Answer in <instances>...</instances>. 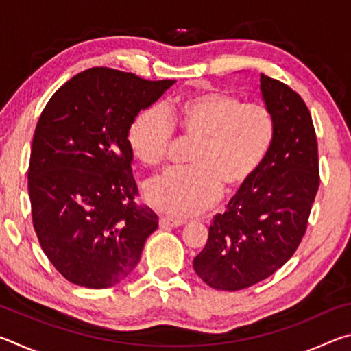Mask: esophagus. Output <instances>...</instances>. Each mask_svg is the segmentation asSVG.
<instances>
[{"mask_svg": "<svg viewBox=\"0 0 351 351\" xmlns=\"http://www.w3.org/2000/svg\"><path fill=\"white\" fill-rule=\"evenodd\" d=\"M186 221H182V219H173V218H159V228L161 229H171V228H180Z\"/></svg>", "mask_w": 351, "mask_h": 351, "instance_id": "esophagus-1", "label": "esophagus"}]
</instances>
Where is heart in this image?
I'll list each match as a JSON object with an SVG mask.
<instances>
[{"mask_svg":"<svg viewBox=\"0 0 351 351\" xmlns=\"http://www.w3.org/2000/svg\"><path fill=\"white\" fill-rule=\"evenodd\" d=\"M175 132L193 141L189 169L169 170L145 186V198L171 218L198 215L219 192L235 193L252 181L276 139V117L263 104H243L223 91H206L162 108L141 111L128 128L130 152L145 167L167 156Z\"/></svg>","mask_w":351,"mask_h":351,"instance_id":"heart-1","label":"heart"}]
</instances>
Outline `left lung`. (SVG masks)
Wrapping results in <instances>:
<instances>
[{"mask_svg":"<svg viewBox=\"0 0 351 351\" xmlns=\"http://www.w3.org/2000/svg\"><path fill=\"white\" fill-rule=\"evenodd\" d=\"M263 102L276 117V139L246 187L217 213L193 269L209 287L239 291L258 283L293 257L305 235L319 189L317 141L302 97L261 74Z\"/></svg>","mask_w":351,"mask_h":351,"instance_id":"1","label":"left lung"}]
</instances>
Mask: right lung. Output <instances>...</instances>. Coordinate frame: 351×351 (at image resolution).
I'll list each match as a JSON object with an SVG mask.
<instances>
[{
    "label": "right lung",
    "instance_id": "add662e5",
    "mask_svg": "<svg viewBox=\"0 0 351 351\" xmlns=\"http://www.w3.org/2000/svg\"><path fill=\"white\" fill-rule=\"evenodd\" d=\"M175 80L91 68L74 75L46 104L35 128L27 190L40 246L79 287H114L138 266L158 215L138 206L133 119Z\"/></svg>",
    "mask_w": 351,
    "mask_h": 351
}]
</instances>
